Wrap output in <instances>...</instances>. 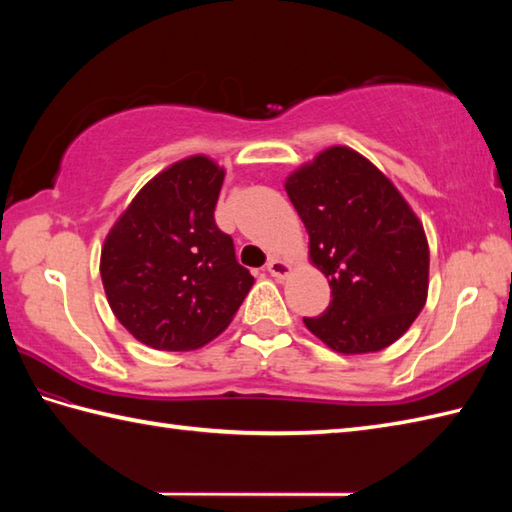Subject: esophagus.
<instances>
[{"label": "esophagus", "mask_w": 512, "mask_h": 512, "mask_svg": "<svg viewBox=\"0 0 512 512\" xmlns=\"http://www.w3.org/2000/svg\"><path fill=\"white\" fill-rule=\"evenodd\" d=\"M266 270L275 279H284L290 273V264L284 262V259H279V257H270L268 264H266Z\"/></svg>", "instance_id": "esophagus-1"}]
</instances>
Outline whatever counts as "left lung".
I'll list each match as a JSON object with an SVG mask.
<instances>
[{"mask_svg": "<svg viewBox=\"0 0 512 512\" xmlns=\"http://www.w3.org/2000/svg\"><path fill=\"white\" fill-rule=\"evenodd\" d=\"M310 235V259L332 301L306 328L341 354L398 341L424 308L429 246L405 198L372 162L347 147L321 151L286 180Z\"/></svg>", "mask_w": 512, "mask_h": 512, "instance_id": "obj_1", "label": "left lung"}]
</instances>
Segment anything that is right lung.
<instances>
[{
    "label": "right lung",
    "mask_w": 512,
    "mask_h": 512,
    "mask_svg": "<svg viewBox=\"0 0 512 512\" xmlns=\"http://www.w3.org/2000/svg\"><path fill=\"white\" fill-rule=\"evenodd\" d=\"M224 169L184 158L149 180L101 253L107 301L134 339L187 352L220 334L253 286L233 237L215 224Z\"/></svg>",
    "instance_id": "right-lung-1"
}]
</instances>
